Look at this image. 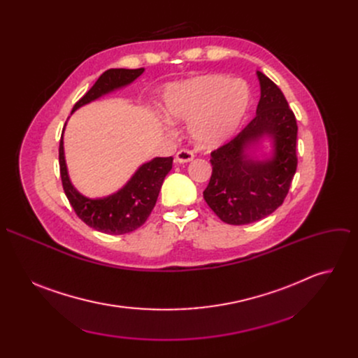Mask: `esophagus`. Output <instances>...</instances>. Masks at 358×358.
I'll use <instances>...</instances> for the list:
<instances>
[{
  "mask_svg": "<svg viewBox=\"0 0 358 358\" xmlns=\"http://www.w3.org/2000/svg\"><path fill=\"white\" fill-rule=\"evenodd\" d=\"M194 159V152L189 150H180L176 155V163L178 164H184V163H189Z\"/></svg>",
  "mask_w": 358,
  "mask_h": 358,
  "instance_id": "1",
  "label": "esophagus"
}]
</instances>
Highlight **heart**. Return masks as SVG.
<instances>
[{
    "mask_svg": "<svg viewBox=\"0 0 358 358\" xmlns=\"http://www.w3.org/2000/svg\"><path fill=\"white\" fill-rule=\"evenodd\" d=\"M249 103L248 83L222 73L199 75L174 83L164 96L169 119L189 123V136L202 148L228 141L241 126Z\"/></svg>",
    "mask_w": 358,
    "mask_h": 358,
    "instance_id": "obj_1",
    "label": "heart"
}]
</instances>
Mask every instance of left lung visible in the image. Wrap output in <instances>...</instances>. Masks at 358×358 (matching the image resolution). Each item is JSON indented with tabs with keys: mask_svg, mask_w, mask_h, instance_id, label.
Here are the masks:
<instances>
[{
	"mask_svg": "<svg viewBox=\"0 0 358 358\" xmlns=\"http://www.w3.org/2000/svg\"><path fill=\"white\" fill-rule=\"evenodd\" d=\"M261 99L255 119L211 152L213 176L203 199L221 221L245 225L278 210L297 167V124L282 90L257 72ZM270 141V150L263 144Z\"/></svg>",
	"mask_w": 358,
	"mask_h": 358,
	"instance_id": "8db88e82",
	"label": "left lung"
}]
</instances>
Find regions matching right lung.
Listing matches in <instances>:
<instances>
[{
  "label": "right lung",
  "instance_id": "1",
  "mask_svg": "<svg viewBox=\"0 0 358 358\" xmlns=\"http://www.w3.org/2000/svg\"><path fill=\"white\" fill-rule=\"evenodd\" d=\"M143 72L144 68L109 69L101 73L90 90L73 106L72 113L100 97L131 85ZM64 131L59 143L61 178L65 194L76 215L90 228L109 235L129 234L140 228L156 206L163 181L173 167V157H156L145 162L113 194L90 198L79 192L71 181L65 159Z\"/></svg>",
  "mask_w": 358,
  "mask_h": 358
}]
</instances>
